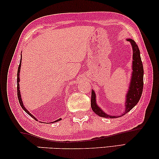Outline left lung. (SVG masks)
Masks as SVG:
<instances>
[{"mask_svg": "<svg viewBox=\"0 0 159 159\" xmlns=\"http://www.w3.org/2000/svg\"><path fill=\"white\" fill-rule=\"evenodd\" d=\"M131 43L132 47V75L129 81L128 91L127 92L125 96V111L122 115L120 116H110L105 113L97 103V98H96V93L92 89V98H91V106L93 111L100 117L106 118H119L122 116L125 115L127 113L132 110L141 98L143 85H144V69H143V65L140 57V51L138 48V46L135 43V41L132 39H127Z\"/></svg>", "mask_w": 159, "mask_h": 159, "instance_id": "left-lung-1", "label": "left lung"}]
</instances>
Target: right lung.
Here are the masks:
<instances>
[{"instance_id":"1","label":"right lung","mask_w":159,"mask_h":159,"mask_svg":"<svg viewBox=\"0 0 159 159\" xmlns=\"http://www.w3.org/2000/svg\"><path fill=\"white\" fill-rule=\"evenodd\" d=\"M21 56H22V54H21ZM21 62H22V57H21L20 58V65H19V67H18V70H17V97H18V100H19V102H20V104L21 106V107L22 108L23 110H24L26 113H27L29 116H30L32 118H33L34 120H38L37 119H36L32 113H30V111H29L27 108H26L25 107L24 104H23V102H22V98H21V94H20V68H21ZM61 120V118H59L58 120H56L52 122V123H56V122H58V121H60Z\"/></svg>"}]
</instances>
